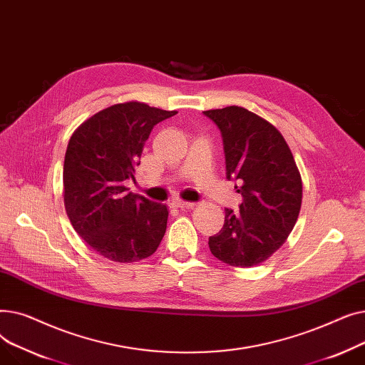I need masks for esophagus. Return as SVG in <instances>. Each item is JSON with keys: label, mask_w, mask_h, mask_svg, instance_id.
<instances>
[{"label": "esophagus", "mask_w": 365, "mask_h": 365, "mask_svg": "<svg viewBox=\"0 0 365 365\" xmlns=\"http://www.w3.org/2000/svg\"><path fill=\"white\" fill-rule=\"evenodd\" d=\"M170 205H171L173 208H180V210H183V208L194 207V202H187V201H182V200H173V201L170 202Z\"/></svg>", "instance_id": "obj_1"}]
</instances>
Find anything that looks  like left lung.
I'll return each instance as SVG.
<instances>
[{
  "label": "left lung",
  "mask_w": 365,
  "mask_h": 365,
  "mask_svg": "<svg viewBox=\"0 0 365 365\" xmlns=\"http://www.w3.org/2000/svg\"><path fill=\"white\" fill-rule=\"evenodd\" d=\"M220 130L226 179L241 194L240 213L225 208L220 231L208 238L210 252L226 264L250 267L285 242L302 205V179L281 133L240 106L202 112Z\"/></svg>",
  "instance_id": "1"
}]
</instances>
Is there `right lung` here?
Segmentation results:
<instances>
[{"instance_id":"obj_1","label":"right lung","mask_w":365,"mask_h":365,"mask_svg":"<svg viewBox=\"0 0 365 365\" xmlns=\"http://www.w3.org/2000/svg\"><path fill=\"white\" fill-rule=\"evenodd\" d=\"M176 110L146 103H118L98 112L76 130L63 164V200L78 234L101 256L120 263L155 253L167 229L165 204L128 192L127 179L149 134Z\"/></svg>"}]
</instances>
